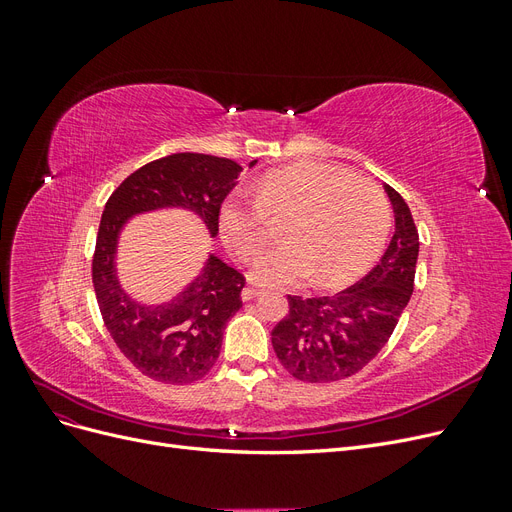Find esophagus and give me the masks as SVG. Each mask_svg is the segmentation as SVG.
<instances>
[{"instance_id":"1","label":"esophagus","mask_w":512,"mask_h":512,"mask_svg":"<svg viewBox=\"0 0 512 512\" xmlns=\"http://www.w3.org/2000/svg\"><path fill=\"white\" fill-rule=\"evenodd\" d=\"M260 294V288H256V286H245L243 288V292H241V299L243 301H252V299H256Z\"/></svg>"}]
</instances>
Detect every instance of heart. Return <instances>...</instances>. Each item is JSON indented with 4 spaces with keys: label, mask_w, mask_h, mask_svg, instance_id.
Masks as SVG:
<instances>
[{
    "label": "heart",
    "mask_w": 512,
    "mask_h": 512,
    "mask_svg": "<svg viewBox=\"0 0 512 512\" xmlns=\"http://www.w3.org/2000/svg\"><path fill=\"white\" fill-rule=\"evenodd\" d=\"M256 198L230 194L220 230L241 260H254L273 239L271 222L290 220L288 243L254 265L260 284H301L316 275L322 288L346 286L374 265L389 235V200L339 166L303 162L273 170L260 179Z\"/></svg>",
    "instance_id": "heart-1"
}]
</instances>
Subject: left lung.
<instances>
[{
  "instance_id": "1",
  "label": "left lung",
  "mask_w": 512,
  "mask_h": 512,
  "mask_svg": "<svg viewBox=\"0 0 512 512\" xmlns=\"http://www.w3.org/2000/svg\"><path fill=\"white\" fill-rule=\"evenodd\" d=\"M395 213V232L378 265L335 297H288L290 312L271 333L280 363L303 382L354 376L389 342L412 297L418 230L412 213L384 183Z\"/></svg>"
}]
</instances>
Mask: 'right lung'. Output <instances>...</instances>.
<instances>
[{
  "instance_id": "add662e5",
  "label": "right lung",
  "mask_w": 512,
  "mask_h": 512,
  "mask_svg": "<svg viewBox=\"0 0 512 512\" xmlns=\"http://www.w3.org/2000/svg\"><path fill=\"white\" fill-rule=\"evenodd\" d=\"M241 170L226 158L173 153L134 170L104 207L91 265L96 299L117 348L153 380L188 384L209 374L220 356L226 322L243 305L245 282L237 269L209 254L203 269L175 297L162 303L138 301L117 275L121 232L136 215L183 209L194 213L215 239L220 207L237 185Z\"/></svg>"
}]
</instances>
